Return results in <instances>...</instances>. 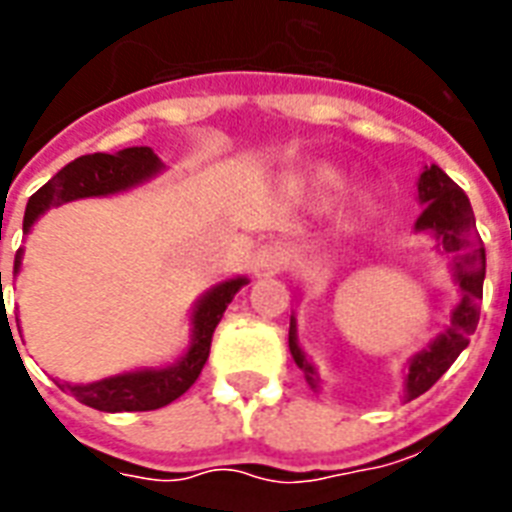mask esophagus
I'll list each match as a JSON object with an SVG mask.
<instances>
[{"label":"esophagus","mask_w":512,"mask_h":512,"mask_svg":"<svg viewBox=\"0 0 512 512\" xmlns=\"http://www.w3.org/2000/svg\"><path fill=\"white\" fill-rule=\"evenodd\" d=\"M289 263V252L281 241H268L263 247L257 249L255 255V276L257 279H268V276H276L287 268Z\"/></svg>","instance_id":"1"}]
</instances>
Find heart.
<instances>
[{"instance_id":"heart-1","label":"heart","mask_w":512,"mask_h":512,"mask_svg":"<svg viewBox=\"0 0 512 512\" xmlns=\"http://www.w3.org/2000/svg\"><path fill=\"white\" fill-rule=\"evenodd\" d=\"M308 188L319 199H332V196H337L345 188V175L340 170H335V167H319V170H313L311 177H308Z\"/></svg>"}]
</instances>
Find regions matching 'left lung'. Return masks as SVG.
<instances>
[{
	"label": "left lung",
	"mask_w": 512,
	"mask_h": 512,
	"mask_svg": "<svg viewBox=\"0 0 512 512\" xmlns=\"http://www.w3.org/2000/svg\"><path fill=\"white\" fill-rule=\"evenodd\" d=\"M420 199L425 201V212L417 217V231H433L441 239L444 252L454 260V276L460 281L462 300L452 313V327L444 335L436 337L428 350H422L412 358L409 374H406V398L422 396L441 380V374L457 361L462 350L468 348L470 335L476 332L478 316H481V297H484L486 276V249L476 231V217L470 209V201L460 185L446 175L441 167L430 164L420 175ZM289 350L295 364L313 380V366L303 356L295 337V319H289Z\"/></svg>",
	"instance_id": "left-lung-1"
}]
</instances>
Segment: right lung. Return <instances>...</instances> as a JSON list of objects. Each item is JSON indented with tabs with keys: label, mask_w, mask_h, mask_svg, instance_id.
<instances>
[{
	"label": "right lung",
	"mask_w": 512,
	"mask_h": 512,
	"mask_svg": "<svg viewBox=\"0 0 512 512\" xmlns=\"http://www.w3.org/2000/svg\"><path fill=\"white\" fill-rule=\"evenodd\" d=\"M159 156L151 148H124L119 154H90L79 156L66 164L50 183H44L39 191L28 199L26 217H23V231L31 228L36 217L44 209L58 207L63 201L84 199V196H106L143 183L146 177L159 172ZM20 268V252L15 255V271ZM247 284V279H231L215 287L201 297L196 311H193V342L175 366L167 369H143V372L119 374L108 380L90 382V385H60L71 393L79 404H87L100 412H151L162 409L180 398L193 382L199 380L201 369L209 358L212 332L223 319L225 308L233 295ZM2 289V271H0ZM4 316V308H2Z\"/></svg>",
	"instance_id": "1"
}]
</instances>
